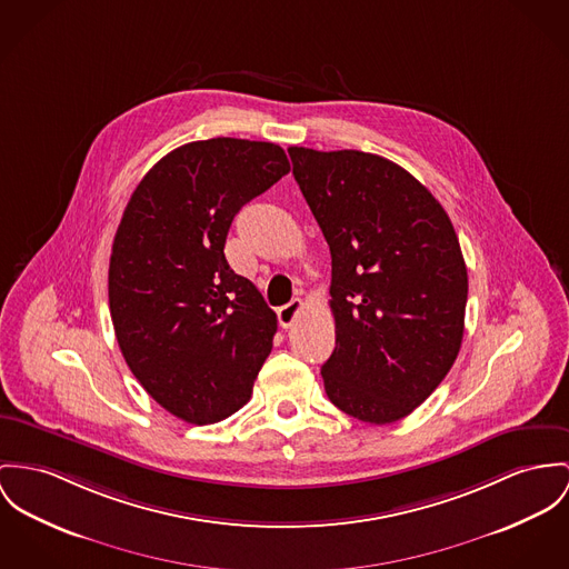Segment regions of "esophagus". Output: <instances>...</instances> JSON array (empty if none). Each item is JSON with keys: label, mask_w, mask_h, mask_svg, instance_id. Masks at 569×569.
Segmentation results:
<instances>
[{"label": "esophagus", "mask_w": 569, "mask_h": 569, "mask_svg": "<svg viewBox=\"0 0 569 569\" xmlns=\"http://www.w3.org/2000/svg\"><path fill=\"white\" fill-rule=\"evenodd\" d=\"M301 309H303V301H301V299H292L290 303H286V306L279 307V309H277V318H279V325H281L283 329L292 327Z\"/></svg>", "instance_id": "obj_1"}]
</instances>
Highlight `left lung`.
Masks as SVG:
<instances>
[{"instance_id":"1","label":"left lung","mask_w":569,"mask_h":569,"mask_svg":"<svg viewBox=\"0 0 569 569\" xmlns=\"http://www.w3.org/2000/svg\"><path fill=\"white\" fill-rule=\"evenodd\" d=\"M288 153L331 251L336 349L320 370L325 392L361 422L390 425L433 393L461 349L468 268L455 227L381 156Z\"/></svg>"}]
</instances>
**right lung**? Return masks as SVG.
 Masks as SVG:
<instances>
[{
    "mask_svg": "<svg viewBox=\"0 0 569 569\" xmlns=\"http://www.w3.org/2000/svg\"><path fill=\"white\" fill-rule=\"evenodd\" d=\"M290 173L274 142L210 138L167 153L114 236L110 316L133 377L167 411L212 425L249 402L277 316L224 260L233 217Z\"/></svg>",
    "mask_w": 569,
    "mask_h": 569,
    "instance_id": "right-lung-1",
    "label": "right lung"
}]
</instances>
